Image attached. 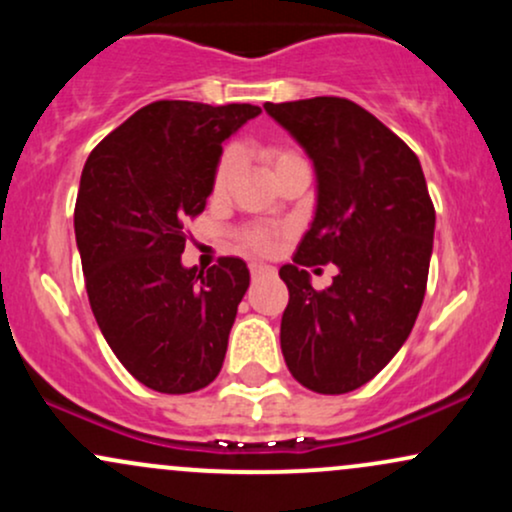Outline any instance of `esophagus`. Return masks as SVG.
I'll return each mask as SVG.
<instances>
[{
  "instance_id": "34e87169",
  "label": "esophagus",
  "mask_w": 512,
  "mask_h": 512,
  "mask_svg": "<svg viewBox=\"0 0 512 512\" xmlns=\"http://www.w3.org/2000/svg\"><path fill=\"white\" fill-rule=\"evenodd\" d=\"M250 274H252V279H260V276H269V274H274V269H272V267H267V264H252V267H250Z\"/></svg>"
}]
</instances>
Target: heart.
<instances>
[{
	"label": "heart",
	"instance_id": "heart-1",
	"mask_svg": "<svg viewBox=\"0 0 512 512\" xmlns=\"http://www.w3.org/2000/svg\"><path fill=\"white\" fill-rule=\"evenodd\" d=\"M267 158L269 163H272V168H281L284 163L289 161H296V154H291V151H281V149H272L267 151ZM236 163H238V151L236 149H228L226 154L221 156L219 166L214 170V192H223L226 190L228 180H231L233 170H236ZM276 243V233L272 228H264V226H250L245 228V231H240V245H243L245 250L250 252H257V255H267V252H272Z\"/></svg>",
	"mask_w": 512,
	"mask_h": 512
}]
</instances>
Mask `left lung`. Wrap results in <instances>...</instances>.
I'll use <instances>...</instances> for the list:
<instances>
[{
  "mask_svg": "<svg viewBox=\"0 0 512 512\" xmlns=\"http://www.w3.org/2000/svg\"><path fill=\"white\" fill-rule=\"evenodd\" d=\"M315 166L317 204L293 264L281 315L291 375L320 395L366 385L407 342L424 303L433 250V209L419 158L361 105L337 96L264 103ZM332 261L325 292L308 266Z\"/></svg>",
  "mask_w": 512,
  "mask_h": 512,
  "instance_id": "8db88e82",
  "label": "left lung"
}]
</instances>
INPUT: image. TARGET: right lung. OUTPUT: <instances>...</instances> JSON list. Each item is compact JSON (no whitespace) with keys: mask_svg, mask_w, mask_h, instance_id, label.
<instances>
[{"mask_svg":"<svg viewBox=\"0 0 512 512\" xmlns=\"http://www.w3.org/2000/svg\"><path fill=\"white\" fill-rule=\"evenodd\" d=\"M262 110L156 101L88 156L74 207L86 293L105 342L139 383L187 395L219 375L248 264L182 267L185 221L207 207L223 142Z\"/></svg>","mask_w":512,"mask_h":512,"instance_id":"obj_1","label":"right lung"}]
</instances>
